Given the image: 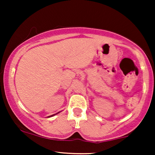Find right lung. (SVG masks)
Here are the masks:
<instances>
[{"label":"right lung","mask_w":155,"mask_h":155,"mask_svg":"<svg viewBox=\"0 0 155 155\" xmlns=\"http://www.w3.org/2000/svg\"><path fill=\"white\" fill-rule=\"evenodd\" d=\"M59 114V112H58V113H57V114ZM55 114H53V115H51V116H49L48 117H53V116H54Z\"/></svg>","instance_id":"right-lung-1"}]
</instances>
